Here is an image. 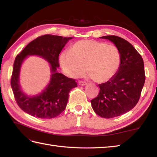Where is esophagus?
Instances as JSON below:
<instances>
[{"label": "esophagus", "instance_id": "esophagus-1", "mask_svg": "<svg viewBox=\"0 0 157 157\" xmlns=\"http://www.w3.org/2000/svg\"><path fill=\"white\" fill-rule=\"evenodd\" d=\"M78 84H79V86H86V85H87V83L84 82H82V81H79V83H78Z\"/></svg>", "mask_w": 157, "mask_h": 157}]
</instances>
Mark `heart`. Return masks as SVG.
Segmentation results:
<instances>
[{
  "label": "heart",
  "instance_id": "heart-1",
  "mask_svg": "<svg viewBox=\"0 0 157 157\" xmlns=\"http://www.w3.org/2000/svg\"><path fill=\"white\" fill-rule=\"evenodd\" d=\"M63 71L70 78L81 76L86 69L88 77L102 83L109 81L117 72L121 53L115 45L94 40L75 42L70 51L63 52L59 57Z\"/></svg>",
  "mask_w": 157,
  "mask_h": 157
}]
</instances>
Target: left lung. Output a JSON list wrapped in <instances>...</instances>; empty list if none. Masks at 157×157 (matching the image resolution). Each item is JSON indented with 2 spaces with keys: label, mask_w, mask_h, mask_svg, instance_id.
<instances>
[{
  "label": "left lung",
  "mask_w": 157,
  "mask_h": 157,
  "mask_svg": "<svg viewBox=\"0 0 157 157\" xmlns=\"http://www.w3.org/2000/svg\"><path fill=\"white\" fill-rule=\"evenodd\" d=\"M119 50L121 64L116 74L99 84L97 97L91 100L94 111L103 118H113L128 113L137 104L145 82L141 55L129 42L116 36H105Z\"/></svg>",
  "instance_id": "left-lung-1"
}]
</instances>
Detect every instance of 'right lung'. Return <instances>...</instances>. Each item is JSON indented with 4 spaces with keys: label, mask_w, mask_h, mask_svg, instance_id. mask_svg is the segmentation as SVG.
<instances>
[{
    "label": "right lung",
    "mask_w": 157,
    "mask_h": 157,
    "mask_svg": "<svg viewBox=\"0 0 157 157\" xmlns=\"http://www.w3.org/2000/svg\"><path fill=\"white\" fill-rule=\"evenodd\" d=\"M59 36L44 35L29 42L16 56L13 64L11 85L16 102L25 113L41 119L56 117L64 111L69 93L78 86L75 80L57 71L59 55L69 40ZM29 56H38L50 65L51 78L45 88L36 95H28L20 85V71L22 63Z\"/></svg>",
    "instance_id": "obj_1"
}]
</instances>
